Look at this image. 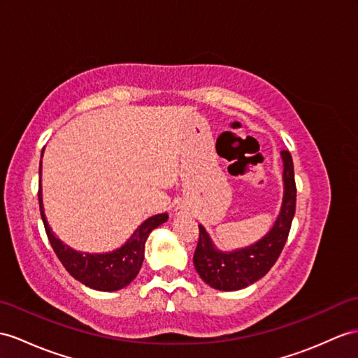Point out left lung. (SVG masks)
Masks as SVG:
<instances>
[{
  "instance_id": "left-lung-1",
  "label": "left lung",
  "mask_w": 358,
  "mask_h": 358,
  "mask_svg": "<svg viewBox=\"0 0 358 358\" xmlns=\"http://www.w3.org/2000/svg\"><path fill=\"white\" fill-rule=\"evenodd\" d=\"M282 202L280 213L263 237L249 246L220 250L211 235L199 224V243L193 257L196 272L203 282L215 290L235 292L259 281L276 263L289 237L296 208L294 170L290 152H281Z\"/></svg>"
}]
</instances>
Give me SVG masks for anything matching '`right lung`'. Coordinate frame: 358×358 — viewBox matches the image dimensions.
<instances>
[{
	"label": "right lung",
	"instance_id": "right-lung-1",
	"mask_svg": "<svg viewBox=\"0 0 358 358\" xmlns=\"http://www.w3.org/2000/svg\"><path fill=\"white\" fill-rule=\"evenodd\" d=\"M43 155V150H42ZM42 161L39 162V208L43 226L48 235L50 245L56 252L57 258L64 267L68 270L74 280L90 287L92 290L99 292H117L124 289L132 282L144 261V249L145 241L149 238L150 232L169 220L167 213L156 214L144 220L130 235L124 245L120 248L103 252V254H90V252H80L56 237V234L51 231L45 209L42 202Z\"/></svg>",
	"mask_w": 358,
	"mask_h": 358
}]
</instances>
